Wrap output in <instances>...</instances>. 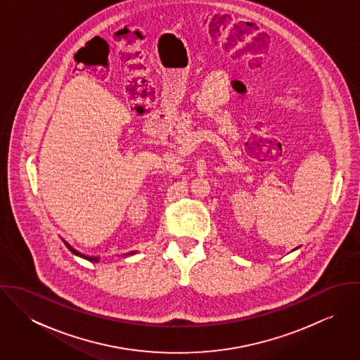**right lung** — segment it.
<instances>
[{
  "label": "right lung",
  "instance_id": "add662e5",
  "mask_svg": "<svg viewBox=\"0 0 360 360\" xmlns=\"http://www.w3.org/2000/svg\"><path fill=\"white\" fill-rule=\"evenodd\" d=\"M63 243H65V245H66V247H68V248H69V251H70V252H73V254H75V255H77V257H84V259H87V260H90V262H100V257H87V255H83V254H80V252H77V251H76V250H75V248H73V247H72V245H70V244H68V243H66V241H63ZM133 254H136V252H130V254H129V255H133Z\"/></svg>",
  "mask_w": 360,
  "mask_h": 360
}]
</instances>
